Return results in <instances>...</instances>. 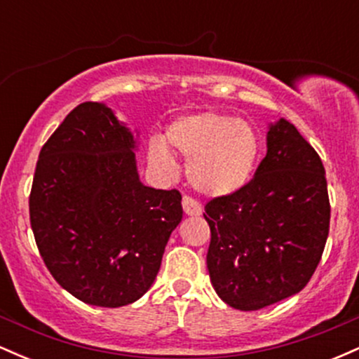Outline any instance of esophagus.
Returning <instances> with one entry per match:
<instances>
[{
	"mask_svg": "<svg viewBox=\"0 0 359 359\" xmlns=\"http://www.w3.org/2000/svg\"><path fill=\"white\" fill-rule=\"evenodd\" d=\"M182 208L187 216H201V214H203V208H201V204L197 203L196 199H192L191 196H184Z\"/></svg>",
	"mask_w": 359,
	"mask_h": 359,
	"instance_id": "obj_1",
	"label": "esophagus"
}]
</instances>
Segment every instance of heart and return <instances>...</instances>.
<instances>
[{"label": "heart", "mask_w": 359, "mask_h": 359, "mask_svg": "<svg viewBox=\"0 0 359 359\" xmlns=\"http://www.w3.org/2000/svg\"><path fill=\"white\" fill-rule=\"evenodd\" d=\"M165 142L187 162L189 182L209 197L231 196L253 177L259 140L250 123L224 113L187 114L167 128ZM162 140L150 142L148 155L155 165H174Z\"/></svg>", "instance_id": "b5f03b06"}]
</instances>
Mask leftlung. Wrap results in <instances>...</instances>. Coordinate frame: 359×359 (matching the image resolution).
Masks as SVG:
<instances>
[{
	"label": "left lung",
	"mask_w": 359,
	"mask_h": 359,
	"mask_svg": "<svg viewBox=\"0 0 359 359\" xmlns=\"http://www.w3.org/2000/svg\"><path fill=\"white\" fill-rule=\"evenodd\" d=\"M266 155L231 196L214 197L208 270L217 295L258 311L299 294L319 265L331 205L320 156L287 119L270 125Z\"/></svg>",
	"instance_id": "8db88e82"
}]
</instances>
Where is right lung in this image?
Returning <instances> with one entry per match:
<instances>
[{
    "instance_id": "add662e5",
    "label": "right lung",
    "mask_w": 359,
    "mask_h": 359,
    "mask_svg": "<svg viewBox=\"0 0 359 359\" xmlns=\"http://www.w3.org/2000/svg\"><path fill=\"white\" fill-rule=\"evenodd\" d=\"M133 135L101 102H82L42 147L30 224L62 288L97 307L133 304L151 287L182 219L177 189L140 182Z\"/></svg>"
}]
</instances>
